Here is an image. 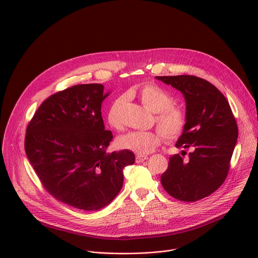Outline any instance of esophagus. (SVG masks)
Here are the masks:
<instances>
[{"label":"esophagus","mask_w":258,"mask_h":258,"mask_svg":"<svg viewBox=\"0 0 258 258\" xmlns=\"http://www.w3.org/2000/svg\"><path fill=\"white\" fill-rule=\"evenodd\" d=\"M147 159H148V156H146V155H137L136 156V162L137 163H141V162H143Z\"/></svg>","instance_id":"34e87169"}]
</instances>
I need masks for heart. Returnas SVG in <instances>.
I'll use <instances>...</instances> for the list:
<instances>
[{
  "label": "heart",
  "mask_w": 258,
  "mask_h": 258,
  "mask_svg": "<svg viewBox=\"0 0 258 258\" xmlns=\"http://www.w3.org/2000/svg\"><path fill=\"white\" fill-rule=\"evenodd\" d=\"M141 102L156 113L155 120L159 130L134 131L122 135L118 144L123 149L137 154L152 152L161 143L163 136L167 140H175L185 132L188 123V115L185 109L173 105V96L163 88L155 84H145L134 93ZM122 98H117L110 106L107 112V122L114 130H121L122 122L119 117V108Z\"/></svg>",
  "instance_id": "1"
}]
</instances>
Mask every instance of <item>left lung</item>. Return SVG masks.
<instances>
[{"mask_svg":"<svg viewBox=\"0 0 258 258\" xmlns=\"http://www.w3.org/2000/svg\"><path fill=\"white\" fill-rule=\"evenodd\" d=\"M185 97L188 123L175 147L191 149L187 160L175 154L161 175L173 198L194 202L216 191L225 181L238 138V125L226 97L209 82L194 76L156 77ZM187 152L182 151L181 155Z\"/></svg>","mask_w":258,"mask_h":258,"instance_id":"1","label":"left lung"}]
</instances>
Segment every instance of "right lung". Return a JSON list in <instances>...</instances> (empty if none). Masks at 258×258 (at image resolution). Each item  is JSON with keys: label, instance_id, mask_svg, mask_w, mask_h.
<instances>
[{"label": "right lung", "instance_id": "obj_1", "mask_svg": "<svg viewBox=\"0 0 258 258\" xmlns=\"http://www.w3.org/2000/svg\"><path fill=\"white\" fill-rule=\"evenodd\" d=\"M109 93L100 84L57 92L36 110L26 127L24 149L42 185L55 199L78 209L99 210L123 185V168L135 163L128 150L107 153L101 105Z\"/></svg>", "mask_w": 258, "mask_h": 258}]
</instances>
